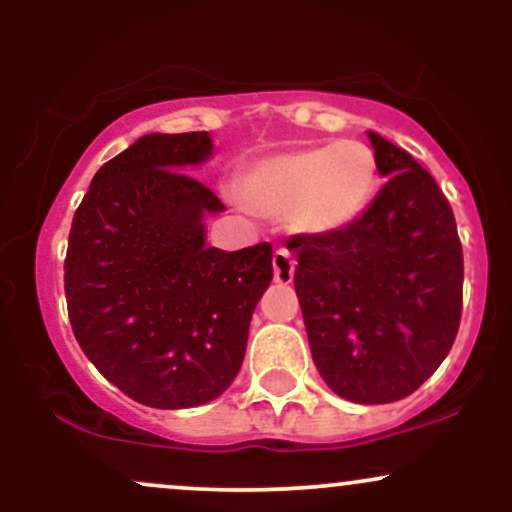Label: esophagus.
<instances>
[{"label": "esophagus", "mask_w": 512, "mask_h": 512, "mask_svg": "<svg viewBox=\"0 0 512 512\" xmlns=\"http://www.w3.org/2000/svg\"><path fill=\"white\" fill-rule=\"evenodd\" d=\"M272 264H274V281L276 284H291L293 281V272H296V260L291 257L289 250H276L274 257H272Z\"/></svg>", "instance_id": "obj_1"}]
</instances>
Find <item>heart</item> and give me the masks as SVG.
Listing matches in <instances>:
<instances>
[{"label": "heart", "mask_w": 512, "mask_h": 512, "mask_svg": "<svg viewBox=\"0 0 512 512\" xmlns=\"http://www.w3.org/2000/svg\"><path fill=\"white\" fill-rule=\"evenodd\" d=\"M378 187L373 149L354 139L260 158L238 175L240 199L264 216H284L303 236L351 228Z\"/></svg>", "instance_id": "obj_1"}]
</instances>
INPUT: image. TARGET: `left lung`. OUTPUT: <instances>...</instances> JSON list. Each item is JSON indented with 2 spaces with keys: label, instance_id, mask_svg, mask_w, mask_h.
Masks as SVG:
<instances>
[{
  "label": "left lung",
  "instance_id": "obj_1",
  "mask_svg": "<svg viewBox=\"0 0 512 512\" xmlns=\"http://www.w3.org/2000/svg\"><path fill=\"white\" fill-rule=\"evenodd\" d=\"M368 139L383 190L346 231L293 238V286L322 380L349 402L387 404L419 390L452 349L464 264L431 173L380 134Z\"/></svg>",
  "mask_w": 512,
  "mask_h": 512
}]
</instances>
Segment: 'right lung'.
Segmentation results:
<instances>
[{
	"label": "right lung",
	"instance_id": "1",
	"mask_svg": "<svg viewBox=\"0 0 512 512\" xmlns=\"http://www.w3.org/2000/svg\"><path fill=\"white\" fill-rule=\"evenodd\" d=\"M211 156L209 132L144 134L93 175L69 231L76 342L146 407H199L228 390L274 276L269 243L207 245L204 219L226 207L187 173Z\"/></svg>",
	"mask_w": 512,
	"mask_h": 512
}]
</instances>
